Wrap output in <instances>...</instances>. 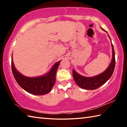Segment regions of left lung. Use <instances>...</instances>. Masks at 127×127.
Returning <instances> with one entry per match:
<instances>
[{"label": "left lung", "mask_w": 127, "mask_h": 127, "mask_svg": "<svg viewBox=\"0 0 127 127\" xmlns=\"http://www.w3.org/2000/svg\"><path fill=\"white\" fill-rule=\"evenodd\" d=\"M109 37H110V36H109ZM111 46L113 50V58L111 62L106 70L102 73L93 77H86L78 74L73 70L72 73L74 80L79 87L86 90H95L101 86L110 79L114 70L115 65V52L112 43Z\"/></svg>", "instance_id": "left-lung-1"}]
</instances>
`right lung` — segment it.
Masks as SVG:
<instances>
[{"label":"right lung","instance_id":"1","mask_svg":"<svg viewBox=\"0 0 127 127\" xmlns=\"http://www.w3.org/2000/svg\"><path fill=\"white\" fill-rule=\"evenodd\" d=\"M61 61L56 63L50 71L45 76L30 78L23 76L17 71L12 57V70L17 82L23 90L35 95H42L49 93L54 86L57 76L56 73Z\"/></svg>","mask_w":127,"mask_h":127}]
</instances>
